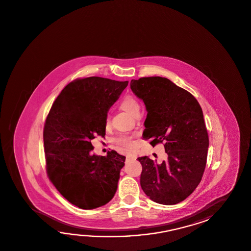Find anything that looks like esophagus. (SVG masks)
Segmentation results:
<instances>
[{
	"mask_svg": "<svg viewBox=\"0 0 251 251\" xmlns=\"http://www.w3.org/2000/svg\"><path fill=\"white\" fill-rule=\"evenodd\" d=\"M136 159H137V156L134 155V154H128V156H127V160L128 161H135Z\"/></svg>",
	"mask_w": 251,
	"mask_h": 251,
	"instance_id": "1",
	"label": "esophagus"
}]
</instances>
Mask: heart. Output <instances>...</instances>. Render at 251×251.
Wrapping results in <instances>:
<instances>
[{"label":"heart","instance_id":"obj_1","mask_svg":"<svg viewBox=\"0 0 251 251\" xmlns=\"http://www.w3.org/2000/svg\"><path fill=\"white\" fill-rule=\"evenodd\" d=\"M120 107L123 109V111L127 112V113L136 116L139 113V102H138L137 99H135L133 97L130 96H127L123 98V100L120 102ZM111 123L110 118L109 116L105 119V126L108 127ZM116 142L119 145L123 146V148L126 149H131L133 148L134 142L132 140V137L129 135H122L116 139Z\"/></svg>","mask_w":251,"mask_h":251}]
</instances>
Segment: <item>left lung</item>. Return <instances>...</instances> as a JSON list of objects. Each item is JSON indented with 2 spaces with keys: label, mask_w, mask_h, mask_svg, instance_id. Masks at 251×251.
<instances>
[{
  "label": "left lung",
  "mask_w": 251,
  "mask_h": 251,
  "mask_svg": "<svg viewBox=\"0 0 251 251\" xmlns=\"http://www.w3.org/2000/svg\"><path fill=\"white\" fill-rule=\"evenodd\" d=\"M130 88L148 112L143 138L155 146L164 142L168 157L162 164L138 157L140 185L149 199L162 205L186 200L200 184L205 171L208 134L197 99L166 77L132 79Z\"/></svg>",
  "instance_id": "8db88e82"
}]
</instances>
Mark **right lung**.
<instances>
[{
    "instance_id": "1",
    "label": "right lung",
    "mask_w": 251,
    "mask_h": 251,
    "mask_svg": "<svg viewBox=\"0 0 251 251\" xmlns=\"http://www.w3.org/2000/svg\"><path fill=\"white\" fill-rule=\"evenodd\" d=\"M128 81L89 77L71 82L53 102L44 128L46 169L72 205L95 209L115 194L125 156L112 150L92 153L91 140L105 135L108 111Z\"/></svg>"
}]
</instances>
